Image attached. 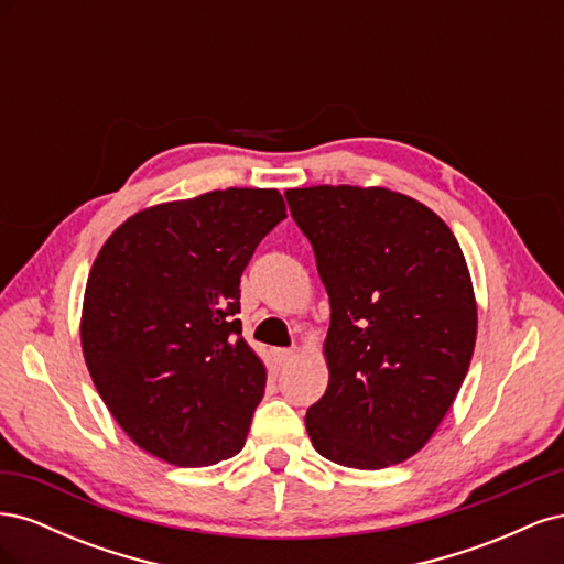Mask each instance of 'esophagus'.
Masks as SVG:
<instances>
[{"label": "esophagus", "instance_id": "obj_1", "mask_svg": "<svg viewBox=\"0 0 564 564\" xmlns=\"http://www.w3.org/2000/svg\"><path fill=\"white\" fill-rule=\"evenodd\" d=\"M292 357H294L292 348H275V350H272V362H275V367L289 365V362H292Z\"/></svg>", "mask_w": 564, "mask_h": 564}]
</instances>
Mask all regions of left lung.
Instances as JSON below:
<instances>
[{"label": "left lung", "instance_id": "left-lung-1", "mask_svg": "<svg viewBox=\"0 0 564 564\" xmlns=\"http://www.w3.org/2000/svg\"><path fill=\"white\" fill-rule=\"evenodd\" d=\"M284 197L332 305L329 386L305 414L313 447L348 468L400 464L433 437L470 367L477 303L464 251L433 209L388 187Z\"/></svg>", "mask_w": 564, "mask_h": 564}]
</instances>
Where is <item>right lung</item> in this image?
<instances>
[{"label": "right lung", "instance_id": "1", "mask_svg": "<svg viewBox=\"0 0 564 564\" xmlns=\"http://www.w3.org/2000/svg\"><path fill=\"white\" fill-rule=\"evenodd\" d=\"M286 218L275 187H228L127 218L91 265L82 352L98 395L148 454L214 466L245 447L265 365L242 338L240 278Z\"/></svg>", "mask_w": 564, "mask_h": 564}]
</instances>
